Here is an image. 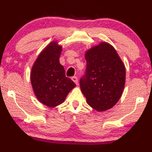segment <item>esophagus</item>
Returning a JSON list of instances; mask_svg holds the SVG:
<instances>
[{
    "label": "esophagus",
    "instance_id": "esophagus-1",
    "mask_svg": "<svg viewBox=\"0 0 152 152\" xmlns=\"http://www.w3.org/2000/svg\"><path fill=\"white\" fill-rule=\"evenodd\" d=\"M71 80H72V82H75V84L77 85L78 84V79L77 77H71Z\"/></svg>",
    "mask_w": 152,
    "mask_h": 152
}]
</instances>
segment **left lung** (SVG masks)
<instances>
[{"label": "left lung", "instance_id": "left-lung-1", "mask_svg": "<svg viewBox=\"0 0 152 152\" xmlns=\"http://www.w3.org/2000/svg\"><path fill=\"white\" fill-rule=\"evenodd\" d=\"M85 75L80 85L88 104L97 111L111 109L123 93L125 66L110 43L100 42L87 50Z\"/></svg>", "mask_w": 152, "mask_h": 152}]
</instances>
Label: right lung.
<instances>
[{
  "instance_id": "add662e5",
  "label": "right lung",
  "mask_w": 152,
  "mask_h": 152,
  "mask_svg": "<svg viewBox=\"0 0 152 152\" xmlns=\"http://www.w3.org/2000/svg\"><path fill=\"white\" fill-rule=\"evenodd\" d=\"M62 45L53 41L43 49L33 64L30 81L38 100L49 108H54L65 101L76 85L65 75L64 66L59 63Z\"/></svg>"
}]
</instances>
